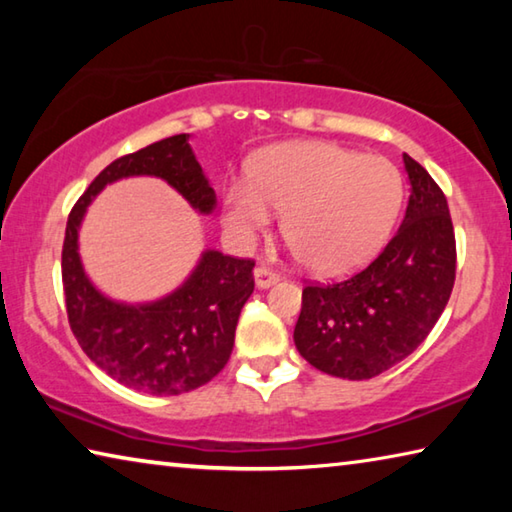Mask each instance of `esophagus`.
I'll list each match as a JSON object with an SVG mask.
<instances>
[{
	"label": "esophagus",
	"instance_id": "obj_1",
	"mask_svg": "<svg viewBox=\"0 0 512 512\" xmlns=\"http://www.w3.org/2000/svg\"><path fill=\"white\" fill-rule=\"evenodd\" d=\"M275 282H280V273H275V271H271V268H266V266H257L255 268V284H257V289H268V287H273Z\"/></svg>",
	"mask_w": 512,
	"mask_h": 512
}]
</instances>
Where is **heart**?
Returning <instances> with one entry per match:
<instances>
[{
    "label": "heart",
    "mask_w": 512,
    "mask_h": 512,
    "mask_svg": "<svg viewBox=\"0 0 512 512\" xmlns=\"http://www.w3.org/2000/svg\"><path fill=\"white\" fill-rule=\"evenodd\" d=\"M404 183L393 162L327 142H289L259 155L253 178L225 189L230 235L246 241L284 210L282 232L302 264L348 273L377 253L395 225Z\"/></svg>",
    "instance_id": "1"
}]
</instances>
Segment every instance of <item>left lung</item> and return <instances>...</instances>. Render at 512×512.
<instances>
[{
	"label": "left lung",
	"mask_w": 512,
	"mask_h": 512,
	"mask_svg": "<svg viewBox=\"0 0 512 512\" xmlns=\"http://www.w3.org/2000/svg\"><path fill=\"white\" fill-rule=\"evenodd\" d=\"M411 196L404 221L375 262L336 284L302 289L293 329L298 352L320 372L370 379L427 339L456 280V239L447 198L404 153Z\"/></svg>",
	"instance_id": "left-lung-1"
}]
</instances>
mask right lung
<instances>
[{
    "label": "right lung",
    "instance_id": "1",
    "mask_svg": "<svg viewBox=\"0 0 512 512\" xmlns=\"http://www.w3.org/2000/svg\"><path fill=\"white\" fill-rule=\"evenodd\" d=\"M131 176L162 178L201 214H212L216 205L214 189L189 146V133L110 162L67 219L63 289L69 327L90 361L126 388L160 397L189 393L228 363L241 307L255 289V262L205 250L192 275L169 296L146 305L103 296L83 271L79 228L92 198Z\"/></svg>",
    "mask_w": 512,
    "mask_h": 512
}]
</instances>
